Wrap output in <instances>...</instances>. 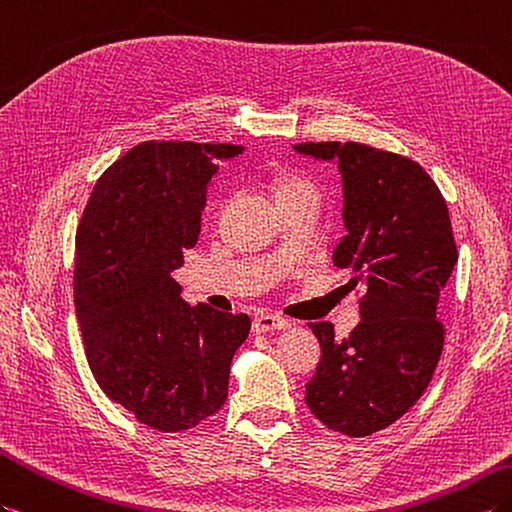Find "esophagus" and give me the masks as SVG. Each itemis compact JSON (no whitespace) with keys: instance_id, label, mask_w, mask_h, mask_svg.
Returning <instances> with one entry per match:
<instances>
[{"instance_id":"1","label":"esophagus","mask_w":512,"mask_h":512,"mask_svg":"<svg viewBox=\"0 0 512 512\" xmlns=\"http://www.w3.org/2000/svg\"><path fill=\"white\" fill-rule=\"evenodd\" d=\"M290 323L275 314H259L253 318V331L255 334H266V331H283L288 329Z\"/></svg>"}]
</instances>
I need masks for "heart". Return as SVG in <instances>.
<instances>
[{"instance_id":"heart-1","label":"heart","mask_w":512,"mask_h":512,"mask_svg":"<svg viewBox=\"0 0 512 512\" xmlns=\"http://www.w3.org/2000/svg\"><path fill=\"white\" fill-rule=\"evenodd\" d=\"M275 187H277V196L296 194V192H314L310 183L303 181V178H299V176H292V174L277 176Z\"/></svg>"}]
</instances>
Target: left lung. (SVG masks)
<instances>
[{
    "label": "left lung",
    "instance_id": "left-lung-1",
    "mask_svg": "<svg viewBox=\"0 0 512 512\" xmlns=\"http://www.w3.org/2000/svg\"><path fill=\"white\" fill-rule=\"evenodd\" d=\"M307 157L338 161L347 235L334 264L362 285L360 323L336 340L334 325H310L320 362L305 403L329 430L371 436L403 417L434 375L445 342L438 299L458 251L447 202L417 161L358 141L296 144Z\"/></svg>",
    "mask_w": 512,
    "mask_h": 512
}]
</instances>
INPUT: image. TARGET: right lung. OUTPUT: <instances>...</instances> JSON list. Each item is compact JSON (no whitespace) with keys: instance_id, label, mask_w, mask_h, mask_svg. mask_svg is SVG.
<instances>
[{"instance_id":"obj_1","label":"right lung","mask_w":512,"mask_h":512,"mask_svg":"<svg viewBox=\"0 0 512 512\" xmlns=\"http://www.w3.org/2000/svg\"><path fill=\"white\" fill-rule=\"evenodd\" d=\"M244 146L144 141L95 183L76 231L74 301L95 382L135 419L181 432L227 401L246 314L187 305L172 272L200 233L218 161Z\"/></svg>"}]
</instances>
